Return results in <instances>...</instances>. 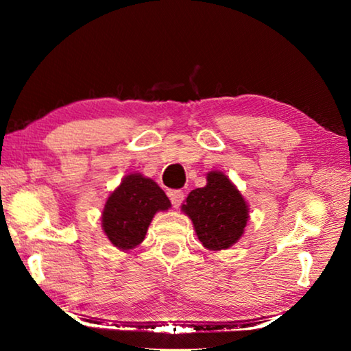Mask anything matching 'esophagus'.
<instances>
[{
    "mask_svg": "<svg viewBox=\"0 0 351 351\" xmlns=\"http://www.w3.org/2000/svg\"><path fill=\"white\" fill-rule=\"evenodd\" d=\"M169 197L173 207H180L184 199V192L182 190H171V192H169Z\"/></svg>",
    "mask_w": 351,
    "mask_h": 351,
    "instance_id": "esophagus-1",
    "label": "esophagus"
}]
</instances>
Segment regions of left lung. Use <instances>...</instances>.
Returning <instances> with one entry per match:
<instances>
[{"mask_svg": "<svg viewBox=\"0 0 351 351\" xmlns=\"http://www.w3.org/2000/svg\"><path fill=\"white\" fill-rule=\"evenodd\" d=\"M204 187L195 189L181 206L192 219L198 240L209 251L229 249L239 241L249 221V206L223 171L212 170Z\"/></svg>", "mask_w": 351, "mask_h": 351, "instance_id": "8db88e82", "label": "left lung"}]
</instances>
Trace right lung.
Wrapping results in <instances>:
<instances>
[{
  "label": "right lung",
  "instance_id": "obj_1",
  "mask_svg": "<svg viewBox=\"0 0 351 351\" xmlns=\"http://www.w3.org/2000/svg\"><path fill=\"white\" fill-rule=\"evenodd\" d=\"M170 207L167 195L152 178L128 173L106 198L102 229L112 246L130 251L144 241L154 215Z\"/></svg>",
  "mask_w": 351,
  "mask_h": 351
}]
</instances>
